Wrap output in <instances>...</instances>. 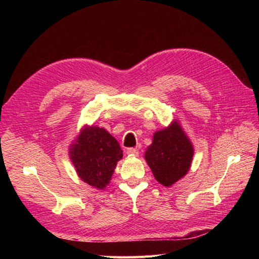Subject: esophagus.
<instances>
[{"label": "esophagus", "instance_id": "34e87169", "mask_svg": "<svg viewBox=\"0 0 259 259\" xmlns=\"http://www.w3.org/2000/svg\"><path fill=\"white\" fill-rule=\"evenodd\" d=\"M126 155H130V156H138V150L136 149V148H128V149L125 150Z\"/></svg>", "mask_w": 259, "mask_h": 259}]
</instances>
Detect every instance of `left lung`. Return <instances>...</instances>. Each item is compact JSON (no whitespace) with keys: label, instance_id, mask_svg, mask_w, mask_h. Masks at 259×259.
Here are the masks:
<instances>
[{"label":"left lung","instance_id":"8db88e82","mask_svg":"<svg viewBox=\"0 0 259 259\" xmlns=\"http://www.w3.org/2000/svg\"><path fill=\"white\" fill-rule=\"evenodd\" d=\"M194 146L177 120L156 131L148 146L145 159L159 184L171 187L189 171Z\"/></svg>","mask_w":259,"mask_h":259}]
</instances>
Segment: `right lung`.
I'll return each instance as SVG.
<instances>
[{
	"label": "right lung",
	"instance_id": "right-lung-1",
	"mask_svg": "<svg viewBox=\"0 0 259 259\" xmlns=\"http://www.w3.org/2000/svg\"><path fill=\"white\" fill-rule=\"evenodd\" d=\"M122 156L117 139L97 125H83L69 149V157L79 178L99 190L110 184Z\"/></svg>",
	"mask_w": 259,
	"mask_h": 259
}]
</instances>
